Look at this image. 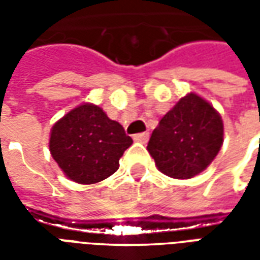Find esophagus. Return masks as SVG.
Wrapping results in <instances>:
<instances>
[{
	"label": "esophagus",
	"mask_w": 260,
	"mask_h": 260,
	"mask_svg": "<svg viewBox=\"0 0 260 260\" xmlns=\"http://www.w3.org/2000/svg\"><path fill=\"white\" fill-rule=\"evenodd\" d=\"M134 139L136 142H141V143H146L149 141V132H141V134H136L134 135Z\"/></svg>",
	"instance_id": "34e87169"
}]
</instances>
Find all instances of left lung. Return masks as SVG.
Here are the masks:
<instances>
[{"instance_id":"1","label":"left lung","mask_w":260,"mask_h":260,"mask_svg":"<svg viewBox=\"0 0 260 260\" xmlns=\"http://www.w3.org/2000/svg\"><path fill=\"white\" fill-rule=\"evenodd\" d=\"M223 132L220 114L206 100L189 93L160 119L147 150L161 173L188 180L217 156Z\"/></svg>"}]
</instances>
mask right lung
Here are the masks:
<instances>
[{
  "label": "right lung",
  "instance_id": "add662e5",
  "mask_svg": "<svg viewBox=\"0 0 260 260\" xmlns=\"http://www.w3.org/2000/svg\"><path fill=\"white\" fill-rule=\"evenodd\" d=\"M131 145L122 125L93 104L69 111L54 124L50 136L51 156L78 184H96L114 174Z\"/></svg>",
  "mask_w": 260,
  "mask_h": 260
}]
</instances>
